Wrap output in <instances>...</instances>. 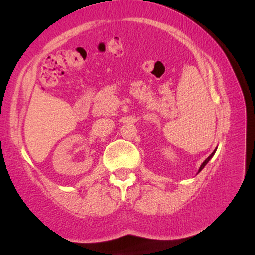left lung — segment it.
<instances>
[{
    "label": "left lung",
    "mask_w": 255,
    "mask_h": 255,
    "mask_svg": "<svg viewBox=\"0 0 255 255\" xmlns=\"http://www.w3.org/2000/svg\"><path fill=\"white\" fill-rule=\"evenodd\" d=\"M215 152H216V149L214 150V152H213V153H211V154L209 155V156H208V157H207V158L205 159V162H204V163H202V164H201V165H200V167H199V171H198V173H199V172H200V171H201L202 169H204V167L206 166V164H207V163H208V162L210 161V159H211V157H213V156H214V154H215Z\"/></svg>",
    "instance_id": "8db88e82"
}]
</instances>
